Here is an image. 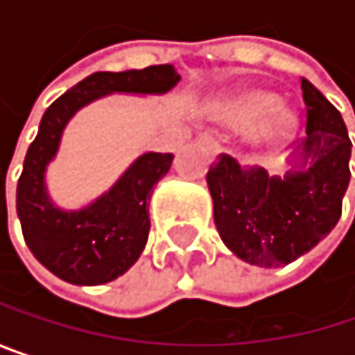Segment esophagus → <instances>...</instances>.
I'll list each match as a JSON object with an SVG mask.
<instances>
[{
    "mask_svg": "<svg viewBox=\"0 0 355 355\" xmlns=\"http://www.w3.org/2000/svg\"><path fill=\"white\" fill-rule=\"evenodd\" d=\"M205 148H207V152H209V156H211V158H214V156L218 154V150H220L216 141H207V144H205Z\"/></svg>",
    "mask_w": 355,
    "mask_h": 355,
    "instance_id": "obj_1",
    "label": "esophagus"
}]
</instances>
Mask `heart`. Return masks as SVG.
Returning <instances> with one entry per match:
<instances>
[{
	"mask_svg": "<svg viewBox=\"0 0 355 355\" xmlns=\"http://www.w3.org/2000/svg\"><path fill=\"white\" fill-rule=\"evenodd\" d=\"M211 121L222 129H252L247 135L252 156H269L277 152L296 131L298 116L290 107L279 105V96L267 88L245 86L228 94L211 108Z\"/></svg>",
	"mask_w": 355,
	"mask_h": 355,
	"instance_id": "b5f03b06",
	"label": "heart"
}]
</instances>
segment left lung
I'll return each instance as SVG.
<instances>
[{"label":"left lung","mask_w":355,"mask_h":355,"mask_svg":"<svg viewBox=\"0 0 355 355\" xmlns=\"http://www.w3.org/2000/svg\"><path fill=\"white\" fill-rule=\"evenodd\" d=\"M306 137L298 141L284 177L241 168L222 154L207 173L214 222L239 259L257 267H284L335 228L349 184L352 141L339 110L302 78Z\"/></svg>","instance_id":"8db88e82"}]
</instances>
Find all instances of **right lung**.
Returning a JSON list of instances; mask_svg holds the SVG:
<instances>
[{"label": "right lung", "mask_w": 355, "mask_h": 355, "mask_svg": "<svg viewBox=\"0 0 355 355\" xmlns=\"http://www.w3.org/2000/svg\"><path fill=\"white\" fill-rule=\"evenodd\" d=\"M178 82V71L168 63L96 71L44 110L24 158L16 209L36 261L59 279L73 286H101L133 267L148 243L154 184L166 177L173 164V154L146 152L92 203L63 209L46 191V168L59 152L67 123L78 110L108 94L160 96Z\"/></svg>", "instance_id": "add662e5"}]
</instances>
